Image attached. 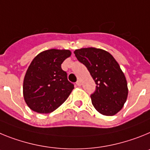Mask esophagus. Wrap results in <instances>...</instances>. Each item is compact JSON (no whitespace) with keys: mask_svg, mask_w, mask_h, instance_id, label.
<instances>
[{"mask_svg":"<svg viewBox=\"0 0 150 150\" xmlns=\"http://www.w3.org/2000/svg\"><path fill=\"white\" fill-rule=\"evenodd\" d=\"M76 85L77 86H81V83L80 81H77V82H76Z\"/></svg>","mask_w":150,"mask_h":150,"instance_id":"esophagus-1","label":"esophagus"}]
</instances>
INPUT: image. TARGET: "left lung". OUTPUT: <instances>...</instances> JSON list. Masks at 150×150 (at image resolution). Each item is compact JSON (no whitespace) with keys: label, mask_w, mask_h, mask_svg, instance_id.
Instances as JSON below:
<instances>
[{"label":"left lung","mask_w":150,"mask_h":150,"mask_svg":"<svg viewBox=\"0 0 150 150\" xmlns=\"http://www.w3.org/2000/svg\"><path fill=\"white\" fill-rule=\"evenodd\" d=\"M74 53L97 84L96 91L91 95L96 110L107 116L118 113L128 94L127 80L118 62L109 52L99 48H81Z\"/></svg>","instance_id":"obj_1"}]
</instances>
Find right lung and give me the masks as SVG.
<instances>
[{"instance_id":"1","label":"right lung","mask_w":150,"mask_h":150,"mask_svg":"<svg viewBox=\"0 0 150 150\" xmlns=\"http://www.w3.org/2000/svg\"><path fill=\"white\" fill-rule=\"evenodd\" d=\"M71 54L69 50L50 49L38 53L30 63L23 81V97L32 110L52 112L67 100L74 85L61 64Z\"/></svg>"}]
</instances>
